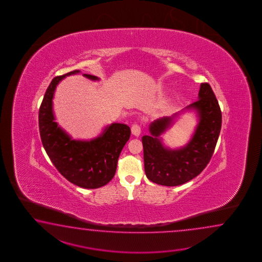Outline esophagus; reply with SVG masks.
I'll return each instance as SVG.
<instances>
[{"mask_svg":"<svg viewBox=\"0 0 262 262\" xmlns=\"http://www.w3.org/2000/svg\"><path fill=\"white\" fill-rule=\"evenodd\" d=\"M131 131H132V134H133L134 136L139 137L140 133H141V128H140V126H139L138 123H134L132 127H131Z\"/></svg>","mask_w":262,"mask_h":262,"instance_id":"1","label":"esophagus"}]
</instances>
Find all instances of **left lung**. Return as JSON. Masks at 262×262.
<instances>
[{
  "label": "left lung",
  "instance_id": "1",
  "mask_svg": "<svg viewBox=\"0 0 262 262\" xmlns=\"http://www.w3.org/2000/svg\"><path fill=\"white\" fill-rule=\"evenodd\" d=\"M185 110L195 111L200 120L192 139L184 147L169 149L159 138L178 113L154 121L149 126L150 135L141 139L145 173L152 183L166 186L185 184L196 177L212 158L221 130L222 113L210 84L201 83L199 100Z\"/></svg>",
  "mask_w": 262,
  "mask_h": 262
}]
</instances>
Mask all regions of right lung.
<instances>
[{
  "label": "right lung",
  "instance_id": "obj_1",
  "mask_svg": "<svg viewBox=\"0 0 262 262\" xmlns=\"http://www.w3.org/2000/svg\"><path fill=\"white\" fill-rule=\"evenodd\" d=\"M74 70L52 79L40 106L38 121L42 144L58 171L70 183L82 188L95 189L106 185L114 177L118 158L128 141L131 130L123 123H112L99 137L91 140H76L58 126L52 107L56 87ZM85 78L98 80L95 76Z\"/></svg>",
  "mask_w": 262,
  "mask_h": 262
}]
</instances>
